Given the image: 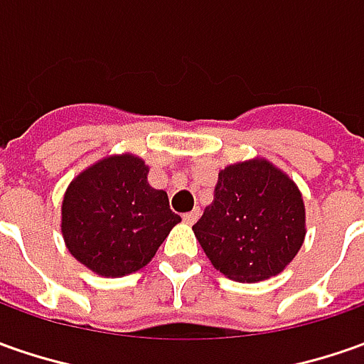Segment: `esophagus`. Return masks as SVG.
Segmentation results:
<instances>
[{
    "label": "esophagus",
    "mask_w": 364,
    "mask_h": 364,
    "mask_svg": "<svg viewBox=\"0 0 364 364\" xmlns=\"http://www.w3.org/2000/svg\"><path fill=\"white\" fill-rule=\"evenodd\" d=\"M199 215H201V209H193V211H189V213H185V215H183V221H185V223H189V225H193L195 221L199 220Z\"/></svg>",
    "instance_id": "34e87169"
}]
</instances>
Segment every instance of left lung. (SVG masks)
<instances>
[{
  "instance_id": "1",
  "label": "left lung",
  "mask_w": 364,
  "mask_h": 364,
  "mask_svg": "<svg viewBox=\"0 0 364 364\" xmlns=\"http://www.w3.org/2000/svg\"><path fill=\"white\" fill-rule=\"evenodd\" d=\"M304 223L294 181L256 159L221 171L213 203L193 232L215 269L237 282H259L294 259L306 235Z\"/></svg>"
}]
</instances>
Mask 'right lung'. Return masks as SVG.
<instances>
[{
	"mask_svg": "<svg viewBox=\"0 0 364 364\" xmlns=\"http://www.w3.org/2000/svg\"><path fill=\"white\" fill-rule=\"evenodd\" d=\"M139 157H108L70 183L62 201V235L70 254L100 276H124L157 254L173 225L169 197L146 181Z\"/></svg>",
	"mask_w": 364,
	"mask_h": 364,
	"instance_id": "right-lung-1",
	"label": "right lung"
}]
</instances>
